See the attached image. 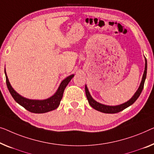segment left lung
<instances>
[{
  "label": "left lung",
  "instance_id": "8db88e82",
  "mask_svg": "<svg viewBox=\"0 0 154 154\" xmlns=\"http://www.w3.org/2000/svg\"><path fill=\"white\" fill-rule=\"evenodd\" d=\"M146 70H147V62H146V59L145 58V68H144V74H143V78H142L141 83H140V85L138 89H137V91L134 95V96H133L129 100L127 101V102L124 103V104L118 105V106H107V105L100 104V103L96 102V101L94 99H93V97H91V94L88 91V89L87 88L86 85V86H85V92H86V95L87 99H88L89 104H90L93 109H95V110H97V111L102 112V113H118V112L123 111V110L125 109L126 108H127L134 104V103L137 100V98L139 97L140 95L141 94L142 91H143V89L144 88V82H145V79L146 77Z\"/></svg>",
  "mask_w": 154,
  "mask_h": 154
}]
</instances>
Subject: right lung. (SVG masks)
<instances>
[{
  "label": "right lung",
  "mask_w": 154,
  "mask_h": 154,
  "mask_svg": "<svg viewBox=\"0 0 154 154\" xmlns=\"http://www.w3.org/2000/svg\"><path fill=\"white\" fill-rule=\"evenodd\" d=\"M5 74L6 77L7 86L10 94L12 96L16 102L19 104L20 106L24 107L25 109L29 112L34 113H44L47 112L53 111L56 109L60 104V102L62 99L63 91L69 83L72 78L74 77V75H71L65 79H63L59 85L58 89L52 97L48 98L46 100H29L26 97H22L19 94L17 93L14 88L11 87V84L9 82L8 77L7 76L5 69Z\"/></svg>",
  "instance_id": "obj_1"
}]
</instances>
